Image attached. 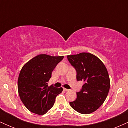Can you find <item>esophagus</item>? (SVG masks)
<instances>
[{
    "mask_svg": "<svg viewBox=\"0 0 128 128\" xmlns=\"http://www.w3.org/2000/svg\"><path fill=\"white\" fill-rule=\"evenodd\" d=\"M63 90H64L65 92H68V91H70V90L69 89H67V88H63Z\"/></svg>",
    "mask_w": 128,
    "mask_h": 128,
    "instance_id": "esophagus-1",
    "label": "esophagus"
}]
</instances>
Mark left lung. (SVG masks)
<instances>
[{"mask_svg":"<svg viewBox=\"0 0 128 128\" xmlns=\"http://www.w3.org/2000/svg\"><path fill=\"white\" fill-rule=\"evenodd\" d=\"M67 57L75 68L78 81L84 82L80 92H76V99L70 102V106L80 114H90L102 105L108 96L110 80L107 69L99 58L90 53Z\"/></svg>","mask_w":128,"mask_h":128,"instance_id":"left-lung-1","label":"left lung"}]
</instances>
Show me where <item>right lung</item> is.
Instances as JSON below:
<instances>
[{
  "label": "right lung",
  "instance_id": "add662e5",
  "mask_svg": "<svg viewBox=\"0 0 128 128\" xmlns=\"http://www.w3.org/2000/svg\"><path fill=\"white\" fill-rule=\"evenodd\" d=\"M64 58L40 54L22 67L18 78V92L22 102L30 112L43 115L54 105L62 88L48 86L52 71Z\"/></svg>",
  "mask_w": 128,
  "mask_h": 128
}]
</instances>
